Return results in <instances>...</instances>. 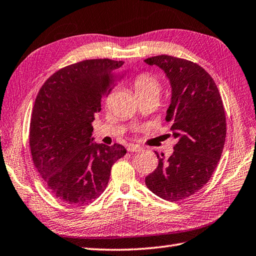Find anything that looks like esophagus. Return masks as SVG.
<instances>
[{"mask_svg":"<svg viewBox=\"0 0 256 256\" xmlns=\"http://www.w3.org/2000/svg\"><path fill=\"white\" fill-rule=\"evenodd\" d=\"M127 151L128 152H140V151H142V148L136 146V144H129L127 148Z\"/></svg>","mask_w":256,"mask_h":256,"instance_id":"34e87169","label":"esophagus"}]
</instances>
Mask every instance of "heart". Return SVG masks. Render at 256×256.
Masks as SVG:
<instances>
[{
  "instance_id": "heart-1",
  "label": "heart",
  "mask_w": 256,
  "mask_h": 256,
  "mask_svg": "<svg viewBox=\"0 0 256 256\" xmlns=\"http://www.w3.org/2000/svg\"><path fill=\"white\" fill-rule=\"evenodd\" d=\"M132 88L136 98L153 96L158 98L162 90L160 81L158 77L150 72L136 74L132 81Z\"/></svg>"
}]
</instances>
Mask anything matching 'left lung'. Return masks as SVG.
<instances>
[{"instance_id": "obj_1", "label": "left lung", "mask_w": 256, "mask_h": 256, "mask_svg": "<svg viewBox=\"0 0 256 256\" xmlns=\"http://www.w3.org/2000/svg\"><path fill=\"white\" fill-rule=\"evenodd\" d=\"M144 62L160 67L170 80L166 120L178 139L166 160L156 153L158 166L146 184L158 196L177 202L201 190L215 172L226 139L225 108L215 81L200 65L170 55Z\"/></svg>"}]
</instances>
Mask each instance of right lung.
Here are the masks:
<instances>
[{
	"label": "right lung",
	"instance_id": "obj_1",
	"mask_svg": "<svg viewBox=\"0 0 256 256\" xmlns=\"http://www.w3.org/2000/svg\"><path fill=\"white\" fill-rule=\"evenodd\" d=\"M122 60L96 58L60 68L36 98L29 146L46 189L70 205L89 204L106 189L112 166L124 146L92 143V122L122 74Z\"/></svg>",
	"mask_w": 256,
	"mask_h": 256
}]
</instances>
